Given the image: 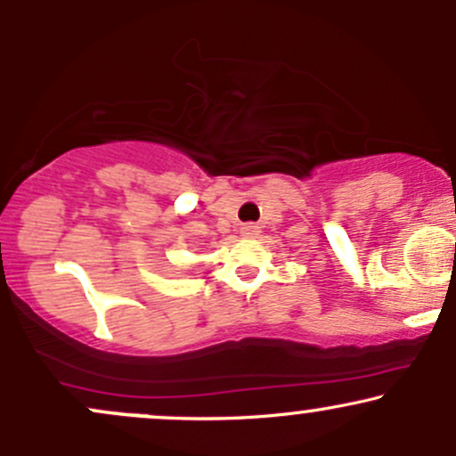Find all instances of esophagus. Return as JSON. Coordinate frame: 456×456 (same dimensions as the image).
<instances>
[{"instance_id":"34e87169","label":"esophagus","mask_w":456,"mask_h":456,"mask_svg":"<svg viewBox=\"0 0 456 456\" xmlns=\"http://www.w3.org/2000/svg\"><path fill=\"white\" fill-rule=\"evenodd\" d=\"M240 233H242L244 238H255V235H259V227L255 223H246L242 224V229H240Z\"/></svg>"}]
</instances>
